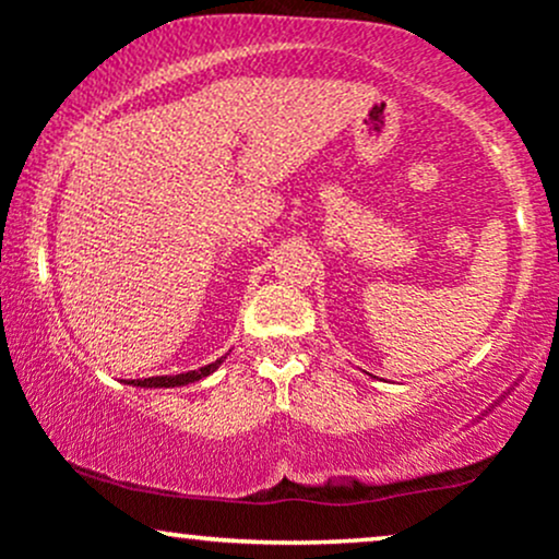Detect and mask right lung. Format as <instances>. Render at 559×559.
I'll list each match as a JSON object with an SVG mask.
<instances>
[{
	"label": "right lung",
	"mask_w": 559,
	"mask_h": 559,
	"mask_svg": "<svg viewBox=\"0 0 559 559\" xmlns=\"http://www.w3.org/2000/svg\"><path fill=\"white\" fill-rule=\"evenodd\" d=\"M226 360V357H221V360L204 365V368L199 370H189V373H178V376H155V378H133V381H128L131 386H141V389H176V386H186V383H194L199 378H207L210 373H215L217 368H221V362Z\"/></svg>",
	"instance_id": "add662e5"
}]
</instances>
